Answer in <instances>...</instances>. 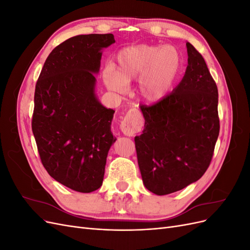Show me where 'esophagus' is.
<instances>
[{"instance_id":"obj_1","label":"esophagus","mask_w":250,"mask_h":250,"mask_svg":"<svg viewBox=\"0 0 250 250\" xmlns=\"http://www.w3.org/2000/svg\"><path fill=\"white\" fill-rule=\"evenodd\" d=\"M144 120L142 113L137 108H131L127 111L126 116L121 122L120 128L127 137H132L137 132H140L143 128Z\"/></svg>"}]
</instances>
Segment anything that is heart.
I'll list each match as a JSON object with an SVG mask.
<instances>
[{"label": "heart", "mask_w": 250, "mask_h": 250, "mask_svg": "<svg viewBox=\"0 0 250 250\" xmlns=\"http://www.w3.org/2000/svg\"><path fill=\"white\" fill-rule=\"evenodd\" d=\"M183 67V58L173 47L141 46L120 51L115 69L105 71L106 86L123 92L128 83L140 78L139 94L147 102H156L167 94Z\"/></svg>", "instance_id": "obj_1"}]
</instances>
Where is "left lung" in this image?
I'll return each mask as SVG.
<instances>
[{"mask_svg":"<svg viewBox=\"0 0 250 250\" xmlns=\"http://www.w3.org/2000/svg\"><path fill=\"white\" fill-rule=\"evenodd\" d=\"M188 66L172 93L141 105L145 126L134 138L144 185L167 195L197 181L214 155L220 130L218 88L200 53L187 42Z\"/></svg>","mask_w":250,"mask_h":250,"instance_id":"left-lung-1","label":"left lung"}]
</instances>
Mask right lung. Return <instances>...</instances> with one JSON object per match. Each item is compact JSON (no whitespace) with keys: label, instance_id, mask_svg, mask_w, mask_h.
I'll return each instance as SVG.
<instances>
[{"label":"right lung","instance_id":"add662e5","mask_svg":"<svg viewBox=\"0 0 250 250\" xmlns=\"http://www.w3.org/2000/svg\"><path fill=\"white\" fill-rule=\"evenodd\" d=\"M115 42L108 34L77 35L46 59L34 93L32 131L42 164L58 183L80 193L102 186L113 109L95 95L101 50Z\"/></svg>","mask_w":250,"mask_h":250}]
</instances>
